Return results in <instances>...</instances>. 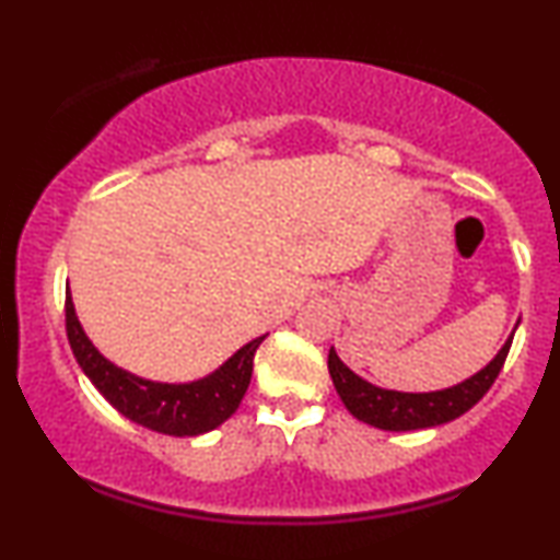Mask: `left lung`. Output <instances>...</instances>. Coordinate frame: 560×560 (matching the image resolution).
<instances>
[{
    "label": "left lung",
    "instance_id": "obj_1",
    "mask_svg": "<svg viewBox=\"0 0 560 560\" xmlns=\"http://www.w3.org/2000/svg\"><path fill=\"white\" fill-rule=\"evenodd\" d=\"M515 329L510 332L498 355L487 362L479 373L444 390L400 393V390L377 388V385L362 381L360 375L352 373V370L337 358L335 348L329 350L327 368H329V375H332L337 396L342 398L345 408H348L358 421L370 423V427L383 429V431L431 429V427H441V423L459 419L462 413H467L469 408L492 388L494 377L500 375L502 365H505Z\"/></svg>",
    "mask_w": 560,
    "mask_h": 560
}]
</instances>
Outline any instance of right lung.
I'll return each instance as SVG.
<instances>
[{
  "label": "right lung",
  "mask_w": 560,
  "mask_h": 560,
  "mask_svg": "<svg viewBox=\"0 0 560 560\" xmlns=\"http://www.w3.org/2000/svg\"><path fill=\"white\" fill-rule=\"evenodd\" d=\"M66 332L78 365L101 396L129 421L167 436H200L231 419L246 396L254 373V355L266 337L243 345L215 373L200 381L156 383L133 375L101 355L78 322L70 289L66 291Z\"/></svg>",
  "instance_id": "1"
}]
</instances>
